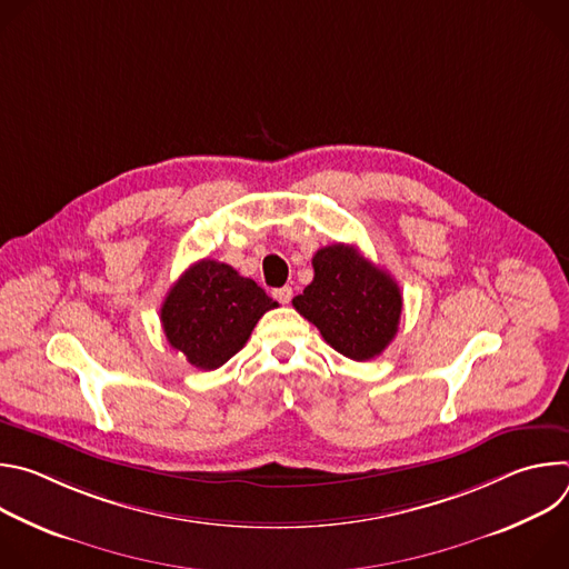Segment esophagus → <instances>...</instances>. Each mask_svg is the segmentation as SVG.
<instances>
[{"mask_svg": "<svg viewBox=\"0 0 569 569\" xmlns=\"http://www.w3.org/2000/svg\"><path fill=\"white\" fill-rule=\"evenodd\" d=\"M272 295H274V299H277V301H279V303H288V301H290V299H292V288H290V286H283V288H277V290H274V292H272Z\"/></svg>", "mask_w": 569, "mask_h": 569, "instance_id": "34e87169", "label": "esophagus"}]
</instances>
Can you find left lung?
Returning <instances> with one entry per match:
<instances>
[{
  "instance_id": "8db88e82",
  "label": "left lung",
  "mask_w": 569,
  "mask_h": 569,
  "mask_svg": "<svg viewBox=\"0 0 569 569\" xmlns=\"http://www.w3.org/2000/svg\"><path fill=\"white\" fill-rule=\"evenodd\" d=\"M312 270V281L292 299L295 310L338 353L358 362L380 356L398 331V283L345 242L317 250Z\"/></svg>"
}]
</instances>
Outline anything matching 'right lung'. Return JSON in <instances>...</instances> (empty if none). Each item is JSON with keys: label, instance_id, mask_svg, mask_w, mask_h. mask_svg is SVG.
<instances>
[{"label": "right lung", "instance_id": "add662e5", "mask_svg": "<svg viewBox=\"0 0 569 569\" xmlns=\"http://www.w3.org/2000/svg\"><path fill=\"white\" fill-rule=\"evenodd\" d=\"M277 308L266 290L231 266L202 259L193 263L161 303V327L187 362L211 371L250 340L263 312Z\"/></svg>", "mask_w": 569, "mask_h": 569}]
</instances>
